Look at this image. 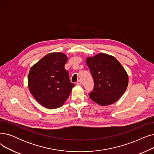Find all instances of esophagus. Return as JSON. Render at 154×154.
<instances>
[{
  "label": "esophagus",
  "mask_w": 154,
  "mask_h": 154,
  "mask_svg": "<svg viewBox=\"0 0 154 154\" xmlns=\"http://www.w3.org/2000/svg\"><path fill=\"white\" fill-rule=\"evenodd\" d=\"M76 84H77V85H79V86L82 85V81H81V80H78Z\"/></svg>",
  "instance_id": "esophagus-1"
}]
</instances>
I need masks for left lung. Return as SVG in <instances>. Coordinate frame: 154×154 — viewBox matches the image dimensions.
<instances>
[{
    "mask_svg": "<svg viewBox=\"0 0 154 154\" xmlns=\"http://www.w3.org/2000/svg\"><path fill=\"white\" fill-rule=\"evenodd\" d=\"M86 62L94 83L90 98L101 106L115 103L127 88L128 76L125 69L114 56L105 53L87 57Z\"/></svg>",
    "mask_w": 154,
    "mask_h": 154,
    "instance_id": "1",
    "label": "left lung"
}]
</instances>
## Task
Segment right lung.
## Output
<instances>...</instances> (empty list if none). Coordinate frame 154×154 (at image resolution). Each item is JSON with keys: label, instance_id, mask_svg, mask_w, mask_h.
<instances>
[{"label": "right lung", "instance_id": "right-lung-1", "mask_svg": "<svg viewBox=\"0 0 154 154\" xmlns=\"http://www.w3.org/2000/svg\"><path fill=\"white\" fill-rule=\"evenodd\" d=\"M67 61L65 54L51 53L34 64L29 71V91L44 107H61L75 86L69 81L68 72L64 69Z\"/></svg>", "mask_w": 154, "mask_h": 154}]
</instances>
